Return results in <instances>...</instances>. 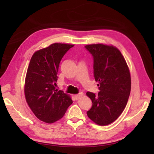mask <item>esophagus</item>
I'll return each mask as SVG.
<instances>
[{
    "label": "esophagus",
    "instance_id": "1",
    "mask_svg": "<svg viewBox=\"0 0 154 154\" xmlns=\"http://www.w3.org/2000/svg\"><path fill=\"white\" fill-rule=\"evenodd\" d=\"M83 93H79V94H75V95H74L75 99V100H79V99H80V98L83 96Z\"/></svg>",
    "mask_w": 154,
    "mask_h": 154
}]
</instances>
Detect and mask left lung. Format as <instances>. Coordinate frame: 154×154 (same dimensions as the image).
I'll list each match as a JSON object with an SVG mask.
<instances>
[{"label":"left lung","mask_w":154,"mask_h":154,"mask_svg":"<svg viewBox=\"0 0 154 154\" xmlns=\"http://www.w3.org/2000/svg\"><path fill=\"white\" fill-rule=\"evenodd\" d=\"M85 48L93 56L94 77L100 91L97 94L87 93L93 103L87 114L99 125H108L118 119L126 106L131 90L129 69L115 47L98 44Z\"/></svg>","instance_id":"1"}]
</instances>
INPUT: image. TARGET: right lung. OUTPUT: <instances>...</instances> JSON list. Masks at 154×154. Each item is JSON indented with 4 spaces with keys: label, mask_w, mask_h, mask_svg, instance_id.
<instances>
[{
    "label": "right lung",
    "mask_w": 154,
    "mask_h": 154,
    "mask_svg": "<svg viewBox=\"0 0 154 154\" xmlns=\"http://www.w3.org/2000/svg\"><path fill=\"white\" fill-rule=\"evenodd\" d=\"M73 45L53 44L32 55L25 80L26 100L38 119L53 123L63 116L73 103L63 91L55 89L60 63Z\"/></svg>",
    "instance_id": "right-lung-1"
}]
</instances>
